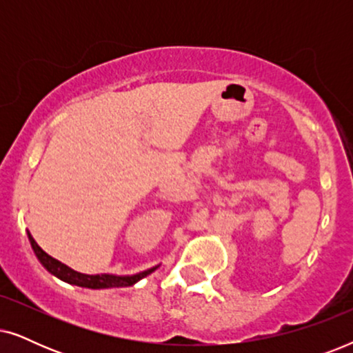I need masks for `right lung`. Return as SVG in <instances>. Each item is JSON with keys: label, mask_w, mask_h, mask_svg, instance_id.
I'll list each match as a JSON object with an SVG mask.
<instances>
[{"label": "right lung", "mask_w": 353, "mask_h": 353, "mask_svg": "<svg viewBox=\"0 0 353 353\" xmlns=\"http://www.w3.org/2000/svg\"><path fill=\"white\" fill-rule=\"evenodd\" d=\"M28 241H30V245L35 252L37 259L40 260V263L45 267L48 272L51 274H54L56 278L62 279V281L69 283V284H75V286L80 288H90V289H108V288H127V286H133L134 283H138L139 279L146 278L148 274H151L154 270H157V267L148 268L144 272H139L137 274H127V276H117V274H85L80 272H75L70 267H67L65 263L59 262V260L52 259L51 255H48L45 250H43L40 245L35 243V239L32 238L30 231H27Z\"/></svg>", "instance_id": "add662e5"}]
</instances>
